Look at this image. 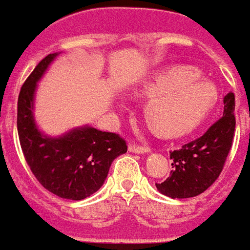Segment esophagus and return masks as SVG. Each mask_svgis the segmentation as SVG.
<instances>
[{"mask_svg": "<svg viewBox=\"0 0 250 250\" xmlns=\"http://www.w3.org/2000/svg\"><path fill=\"white\" fill-rule=\"evenodd\" d=\"M128 151L135 153V154H145V153H149V149L143 147V146H139V145H135V143H130L128 145Z\"/></svg>", "mask_w": 250, "mask_h": 250, "instance_id": "34e87169", "label": "esophagus"}]
</instances>
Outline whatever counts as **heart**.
Returning a JSON list of instances; mask_svg holds the SVG:
<instances>
[{
  "label": "heart",
  "instance_id": "1",
  "mask_svg": "<svg viewBox=\"0 0 250 250\" xmlns=\"http://www.w3.org/2000/svg\"><path fill=\"white\" fill-rule=\"evenodd\" d=\"M150 97L145 107L147 125L162 137L191 132L202 125L218 101V88L193 67L176 66L157 71L141 88Z\"/></svg>",
  "mask_w": 250,
  "mask_h": 250
}]
</instances>
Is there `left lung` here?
Wrapping results in <instances>:
<instances>
[{"instance_id":"1","label":"left lung","mask_w":250,"mask_h":250,"mask_svg":"<svg viewBox=\"0 0 250 250\" xmlns=\"http://www.w3.org/2000/svg\"><path fill=\"white\" fill-rule=\"evenodd\" d=\"M223 115L203 135L170 153L172 172L158 192L172 199L198 196L218 179L234 137V95L223 97Z\"/></svg>"}]
</instances>
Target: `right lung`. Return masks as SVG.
<instances>
[{"mask_svg": "<svg viewBox=\"0 0 250 250\" xmlns=\"http://www.w3.org/2000/svg\"><path fill=\"white\" fill-rule=\"evenodd\" d=\"M61 52L42 59L24 83L17 101V131L22 153L42 186L62 199L83 200L100 189L113 160L127 145L113 132L81 125L51 137L35 120L38 83Z\"/></svg>", "mask_w": 250, "mask_h": 250, "instance_id": "right-lung-1", "label": "right lung"}]
</instances>
